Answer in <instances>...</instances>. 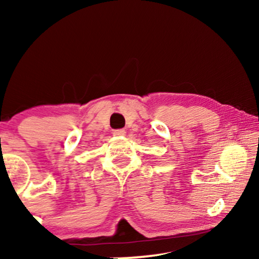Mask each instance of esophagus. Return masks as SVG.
<instances>
[{
    "label": "esophagus",
    "instance_id": "obj_1",
    "mask_svg": "<svg viewBox=\"0 0 259 259\" xmlns=\"http://www.w3.org/2000/svg\"><path fill=\"white\" fill-rule=\"evenodd\" d=\"M125 134H126L125 130H115L114 132H113V136H115V137H123Z\"/></svg>",
    "mask_w": 259,
    "mask_h": 259
}]
</instances>
